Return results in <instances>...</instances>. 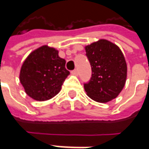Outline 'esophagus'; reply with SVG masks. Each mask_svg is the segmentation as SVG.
<instances>
[{
  "instance_id": "obj_1",
  "label": "esophagus",
  "mask_w": 149,
  "mask_h": 149,
  "mask_svg": "<svg viewBox=\"0 0 149 149\" xmlns=\"http://www.w3.org/2000/svg\"><path fill=\"white\" fill-rule=\"evenodd\" d=\"M72 74L74 75V76H77V75H78V70L77 69L73 70V71L72 72Z\"/></svg>"
}]
</instances>
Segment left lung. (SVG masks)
<instances>
[{
    "label": "left lung",
    "instance_id": "1",
    "mask_svg": "<svg viewBox=\"0 0 149 149\" xmlns=\"http://www.w3.org/2000/svg\"><path fill=\"white\" fill-rule=\"evenodd\" d=\"M92 75L84 84L86 95L100 103L116 98L127 78V64L120 49L106 39H99L85 47Z\"/></svg>",
    "mask_w": 149,
    "mask_h": 149
}]
</instances>
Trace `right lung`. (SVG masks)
<instances>
[{
    "instance_id": "right-lung-1",
    "label": "right lung",
    "mask_w": 149,
    "mask_h": 149,
    "mask_svg": "<svg viewBox=\"0 0 149 149\" xmlns=\"http://www.w3.org/2000/svg\"><path fill=\"white\" fill-rule=\"evenodd\" d=\"M65 59L58 51L48 45L41 46L29 54L19 72V81L27 95L37 101L54 97L70 72Z\"/></svg>"
}]
</instances>
